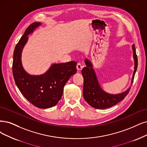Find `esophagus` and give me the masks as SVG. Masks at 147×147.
Masks as SVG:
<instances>
[{
  "mask_svg": "<svg viewBox=\"0 0 147 147\" xmlns=\"http://www.w3.org/2000/svg\"><path fill=\"white\" fill-rule=\"evenodd\" d=\"M84 68V66H82L80 63H78L77 65H76V68L78 69V71H80L82 70V69Z\"/></svg>",
  "mask_w": 147,
  "mask_h": 147,
  "instance_id": "1",
  "label": "esophagus"
}]
</instances>
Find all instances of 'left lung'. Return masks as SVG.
I'll return each mask as SVG.
<instances>
[{"label":"left lung","mask_w":147,"mask_h":147,"mask_svg":"<svg viewBox=\"0 0 147 147\" xmlns=\"http://www.w3.org/2000/svg\"><path fill=\"white\" fill-rule=\"evenodd\" d=\"M133 58L134 61V70L131 79V85L138 68V57L134 45H132ZM86 67L82 70L84 77L83 95L84 99L92 107L97 109H106L116 105L122 100L130 90V87L123 93L112 94L103 90L99 84L96 74L93 68V64L88 59L85 60Z\"/></svg>","instance_id":"left-lung-1"}]
</instances>
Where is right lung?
I'll return each instance as SVG.
<instances>
[{"instance_id":"add662e5","label":"right lung","mask_w":147,"mask_h":147,"mask_svg":"<svg viewBox=\"0 0 147 147\" xmlns=\"http://www.w3.org/2000/svg\"><path fill=\"white\" fill-rule=\"evenodd\" d=\"M40 25V22L31 24L16 45L13 74L16 85L25 98L36 107L44 109L55 106L61 99L65 84L77 71V62L54 63L41 75H31L25 71L21 61L22 52L28 41V36Z\"/></svg>"}]
</instances>
